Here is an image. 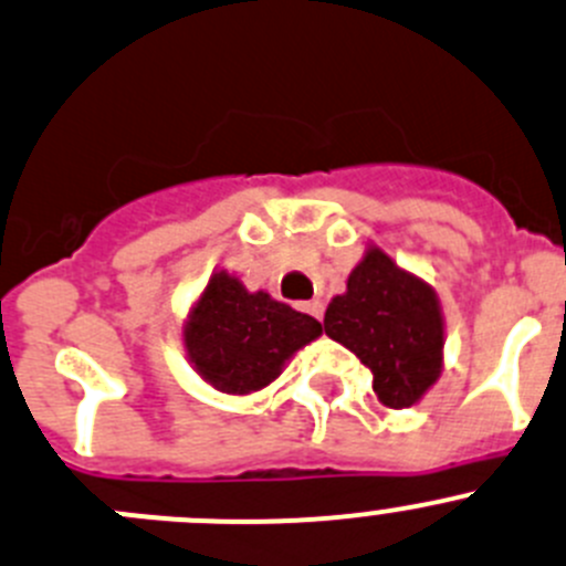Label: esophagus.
Returning <instances> with one entry per match:
<instances>
[{
	"label": "esophagus",
	"instance_id": "1",
	"mask_svg": "<svg viewBox=\"0 0 566 566\" xmlns=\"http://www.w3.org/2000/svg\"><path fill=\"white\" fill-rule=\"evenodd\" d=\"M301 310H304L306 315L315 317V321H321V317H323V304L317 298L315 301H306V304H301Z\"/></svg>",
	"mask_w": 566,
	"mask_h": 566
}]
</instances>
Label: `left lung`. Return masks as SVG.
I'll return each mask as SVG.
<instances>
[{"instance_id": "1", "label": "left lung", "mask_w": 566, "mask_h": 566, "mask_svg": "<svg viewBox=\"0 0 566 566\" xmlns=\"http://www.w3.org/2000/svg\"><path fill=\"white\" fill-rule=\"evenodd\" d=\"M323 332L354 350L373 373L378 400L403 409L437 381L442 367V315L429 284L370 249L328 304Z\"/></svg>"}]
</instances>
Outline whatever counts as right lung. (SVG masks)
Returning <instances> with one entry per match:
<instances>
[{
    "label": "right lung",
    "mask_w": 566,
    "mask_h": 566,
    "mask_svg": "<svg viewBox=\"0 0 566 566\" xmlns=\"http://www.w3.org/2000/svg\"><path fill=\"white\" fill-rule=\"evenodd\" d=\"M321 334L315 317L273 301L268 293H245L229 273H216L185 328L190 361L205 381L229 395L271 384L282 365Z\"/></svg>",
    "instance_id": "obj_1"
}]
</instances>
